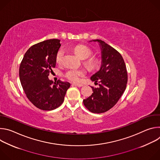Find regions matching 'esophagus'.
Instances as JSON below:
<instances>
[{
    "label": "esophagus",
    "mask_w": 160,
    "mask_h": 160,
    "mask_svg": "<svg viewBox=\"0 0 160 160\" xmlns=\"http://www.w3.org/2000/svg\"><path fill=\"white\" fill-rule=\"evenodd\" d=\"M73 85L78 87H81L83 86V85L82 84V83H73Z\"/></svg>",
    "instance_id": "obj_1"
}]
</instances>
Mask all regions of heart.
<instances>
[{"label": "heart", "instance_id": "1", "mask_svg": "<svg viewBox=\"0 0 160 160\" xmlns=\"http://www.w3.org/2000/svg\"><path fill=\"white\" fill-rule=\"evenodd\" d=\"M75 52L82 59H86L92 54V51L89 48L83 45H79L73 48ZM64 51L62 49H59L56 55V61L58 64H61L62 60ZM85 64L91 69H94L98 65V61L97 59L91 58L87 59L85 61ZM85 72L83 70L76 69V68H70L66 71L64 77L71 82H77L79 81L81 77L85 75Z\"/></svg>", "mask_w": 160, "mask_h": 160}]
</instances>
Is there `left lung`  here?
<instances>
[{"mask_svg":"<svg viewBox=\"0 0 160 160\" xmlns=\"http://www.w3.org/2000/svg\"><path fill=\"white\" fill-rule=\"evenodd\" d=\"M98 42L101 50V66L90 80L99 83L98 88L91 87L93 93L83 101L84 106L92 112L102 113L115 106L127 87L128 80L126 65L122 55L101 40Z\"/></svg>","mask_w":160,"mask_h":160,"instance_id":"obj_1","label":"left lung"}]
</instances>
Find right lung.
<instances>
[{
	"label": "right lung",
	"mask_w": 160,
	"mask_h": 160,
	"mask_svg": "<svg viewBox=\"0 0 160 160\" xmlns=\"http://www.w3.org/2000/svg\"><path fill=\"white\" fill-rule=\"evenodd\" d=\"M61 46L58 39L36 43L26 52L20 64V82L30 101L45 111L53 110L62 104L70 83L48 78L56 66V55Z\"/></svg>",
	"instance_id": "right-lung-1"
}]
</instances>
